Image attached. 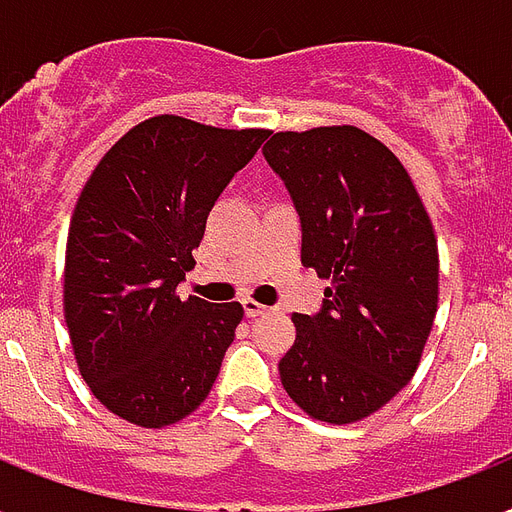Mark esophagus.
<instances>
[{
  "instance_id": "esophagus-1",
  "label": "esophagus",
  "mask_w": 512,
  "mask_h": 512,
  "mask_svg": "<svg viewBox=\"0 0 512 512\" xmlns=\"http://www.w3.org/2000/svg\"><path fill=\"white\" fill-rule=\"evenodd\" d=\"M243 310L248 318H259V315H264V312H267V307H264V304H259V301L243 299Z\"/></svg>"
}]
</instances>
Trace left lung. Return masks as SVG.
Wrapping results in <instances>:
<instances>
[{
  "label": "left lung",
  "mask_w": 512,
  "mask_h": 512,
  "mask_svg": "<svg viewBox=\"0 0 512 512\" xmlns=\"http://www.w3.org/2000/svg\"><path fill=\"white\" fill-rule=\"evenodd\" d=\"M264 160L301 221V264L328 280L315 315H293L277 363L293 403L350 425L398 395L417 371L438 310V245L395 154L352 125L275 133Z\"/></svg>",
  "instance_id": "1"
}]
</instances>
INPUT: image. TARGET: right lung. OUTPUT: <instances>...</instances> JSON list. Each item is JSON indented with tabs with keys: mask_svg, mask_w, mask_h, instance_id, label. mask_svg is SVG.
<instances>
[{
	"mask_svg": "<svg viewBox=\"0 0 512 512\" xmlns=\"http://www.w3.org/2000/svg\"><path fill=\"white\" fill-rule=\"evenodd\" d=\"M267 130L160 114L128 130L71 216L63 315L79 374L112 414L176 425L208 398L243 304L176 296L208 213Z\"/></svg>",
	"mask_w": 512,
	"mask_h": 512,
	"instance_id": "1",
	"label": "right lung"
}]
</instances>
